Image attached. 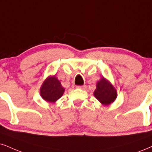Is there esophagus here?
Wrapping results in <instances>:
<instances>
[{
	"instance_id": "34e87169",
	"label": "esophagus",
	"mask_w": 152,
	"mask_h": 152,
	"mask_svg": "<svg viewBox=\"0 0 152 152\" xmlns=\"http://www.w3.org/2000/svg\"><path fill=\"white\" fill-rule=\"evenodd\" d=\"M76 88L77 89H85L87 88V86L83 85V86H76Z\"/></svg>"
}]
</instances>
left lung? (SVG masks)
Here are the masks:
<instances>
[{"label": "left lung", "mask_w": 152, "mask_h": 152, "mask_svg": "<svg viewBox=\"0 0 152 152\" xmlns=\"http://www.w3.org/2000/svg\"><path fill=\"white\" fill-rule=\"evenodd\" d=\"M94 96L104 106H108L115 102L117 98V90L109 80L102 77L96 83Z\"/></svg>", "instance_id": "1"}]
</instances>
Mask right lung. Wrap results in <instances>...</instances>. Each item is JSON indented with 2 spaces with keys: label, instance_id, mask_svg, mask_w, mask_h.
I'll use <instances>...</instances> for the list:
<instances>
[{
  "label": "right lung",
  "instance_id": "1",
  "mask_svg": "<svg viewBox=\"0 0 152 152\" xmlns=\"http://www.w3.org/2000/svg\"><path fill=\"white\" fill-rule=\"evenodd\" d=\"M40 95L46 102L56 103L65 92V88L56 75L48 76L40 88Z\"/></svg>",
  "mask_w": 152,
  "mask_h": 152
}]
</instances>
